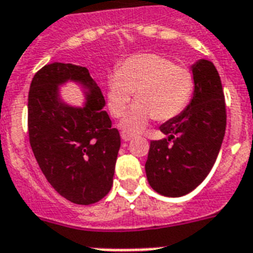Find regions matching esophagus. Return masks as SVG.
<instances>
[{"mask_svg": "<svg viewBox=\"0 0 253 253\" xmlns=\"http://www.w3.org/2000/svg\"><path fill=\"white\" fill-rule=\"evenodd\" d=\"M121 138H123V141H125V142H128V141H130V139L133 138L132 134H128V133H123L121 134Z\"/></svg>", "mask_w": 253, "mask_h": 253, "instance_id": "1", "label": "esophagus"}]
</instances>
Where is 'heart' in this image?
<instances>
[{"mask_svg": "<svg viewBox=\"0 0 253 253\" xmlns=\"http://www.w3.org/2000/svg\"><path fill=\"white\" fill-rule=\"evenodd\" d=\"M192 92V73L154 53L126 58L107 82V103L116 119L125 114L134 94L136 103L120 124L126 133L143 130L153 117L158 121L176 117L189 103Z\"/></svg>", "mask_w": 253, "mask_h": 253, "instance_id": "obj_1", "label": "heart"}]
</instances>
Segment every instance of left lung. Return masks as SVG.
<instances>
[{
    "mask_svg": "<svg viewBox=\"0 0 253 253\" xmlns=\"http://www.w3.org/2000/svg\"><path fill=\"white\" fill-rule=\"evenodd\" d=\"M195 90L176 117L159 126L167 138L151 141L145 171L159 195L180 197L203 183L215 163L226 130L225 95L213 62L192 65Z\"/></svg>",
    "mask_w": 253,
    "mask_h": 253,
    "instance_id": "left-lung-1",
    "label": "left lung"
}]
</instances>
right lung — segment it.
Listing matches in <instances>:
<instances>
[{"label":"right lung","instance_id":"right-lung-1","mask_svg":"<svg viewBox=\"0 0 253 253\" xmlns=\"http://www.w3.org/2000/svg\"><path fill=\"white\" fill-rule=\"evenodd\" d=\"M66 82L84 88V107L59 96ZM100 88L84 66L53 62L32 78L28 136L42 172L58 195L78 205L98 203L111 191L120 134L103 107Z\"/></svg>","mask_w":253,"mask_h":253}]
</instances>
